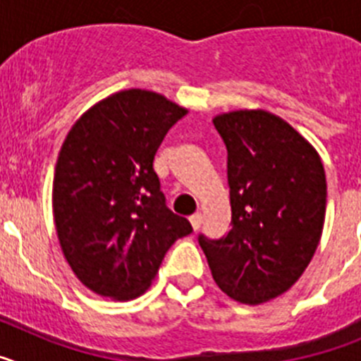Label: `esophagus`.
<instances>
[{
    "label": "esophagus",
    "instance_id": "1",
    "mask_svg": "<svg viewBox=\"0 0 361 361\" xmlns=\"http://www.w3.org/2000/svg\"><path fill=\"white\" fill-rule=\"evenodd\" d=\"M190 222H191V226H193V229H199L200 228V224H202V215H200L199 212L197 213H193V215L190 216Z\"/></svg>",
    "mask_w": 361,
    "mask_h": 361
}]
</instances>
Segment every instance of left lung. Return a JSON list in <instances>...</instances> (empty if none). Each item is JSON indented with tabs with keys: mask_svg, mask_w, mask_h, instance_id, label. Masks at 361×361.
Returning <instances> with one entry per match:
<instances>
[{
	"mask_svg": "<svg viewBox=\"0 0 361 361\" xmlns=\"http://www.w3.org/2000/svg\"><path fill=\"white\" fill-rule=\"evenodd\" d=\"M228 149L231 231L200 233L213 280L240 304L288 291L320 242L327 184L318 153L286 121L264 110L213 119Z\"/></svg>",
	"mask_w": 361,
	"mask_h": 361,
	"instance_id": "left-lung-1",
	"label": "left lung"
}]
</instances>
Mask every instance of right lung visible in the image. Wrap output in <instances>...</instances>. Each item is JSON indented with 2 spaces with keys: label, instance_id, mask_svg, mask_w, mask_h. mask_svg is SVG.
<instances>
[{
  "label": "right lung",
  "instance_id": "1",
  "mask_svg": "<svg viewBox=\"0 0 361 361\" xmlns=\"http://www.w3.org/2000/svg\"><path fill=\"white\" fill-rule=\"evenodd\" d=\"M186 110L155 92L124 90L73 124L54 173L61 250L86 288L132 300L149 288L166 251L193 231L166 206L153 159Z\"/></svg>",
  "mask_w": 361,
  "mask_h": 361
}]
</instances>
